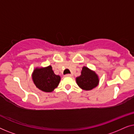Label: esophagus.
Returning a JSON list of instances; mask_svg holds the SVG:
<instances>
[{
	"instance_id": "obj_1",
	"label": "esophagus",
	"mask_w": 134,
	"mask_h": 134,
	"mask_svg": "<svg viewBox=\"0 0 134 134\" xmlns=\"http://www.w3.org/2000/svg\"><path fill=\"white\" fill-rule=\"evenodd\" d=\"M65 76H67V77H69V76H72V75H71V74H66L65 75Z\"/></svg>"
}]
</instances>
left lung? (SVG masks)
Segmentation results:
<instances>
[{
  "mask_svg": "<svg viewBox=\"0 0 134 134\" xmlns=\"http://www.w3.org/2000/svg\"><path fill=\"white\" fill-rule=\"evenodd\" d=\"M77 85L84 90H90L98 86V77L94 71H91L87 67L82 68L81 75L76 78Z\"/></svg>",
  "mask_w": 134,
  "mask_h": 134,
  "instance_id": "1",
  "label": "left lung"
}]
</instances>
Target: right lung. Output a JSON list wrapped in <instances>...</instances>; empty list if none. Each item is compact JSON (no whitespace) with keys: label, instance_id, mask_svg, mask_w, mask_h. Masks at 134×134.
<instances>
[{"label":"right lung","instance_id":"right-lung-1","mask_svg":"<svg viewBox=\"0 0 134 134\" xmlns=\"http://www.w3.org/2000/svg\"><path fill=\"white\" fill-rule=\"evenodd\" d=\"M32 78L36 87L45 92L52 91L60 81V77L54 74L51 66L44 68H36Z\"/></svg>","mask_w":134,"mask_h":134}]
</instances>
